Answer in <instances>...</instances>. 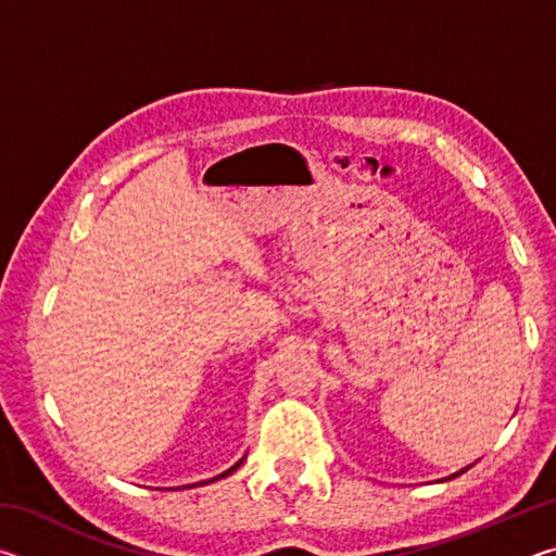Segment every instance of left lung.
Here are the masks:
<instances>
[{
	"label": "left lung",
	"mask_w": 556,
	"mask_h": 556,
	"mask_svg": "<svg viewBox=\"0 0 556 556\" xmlns=\"http://www.w3.org/2000/svg\"><path fill=\"white\" fill-rule=\"evenodd\" d=\"M468 468H470V466H466V468H460V470H456V473H454V476H448V478H446V481H451V478H456V476H460V473H464V470H468Z\"/></svg>",
	"instance_id": "1"
}]
</instances>
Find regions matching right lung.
Returning a JSON list of instances; mask_svg holds the SVG:
<instances>
[{
    "label": "right lung",
    "instance_id": "right-lung-1",
    "mask_svg": "<svg viewBox=\"0 0 556 556\" xmlns=\"http://www.w3.org/2000/svg\"><path fill=\"white\" fill-rule=\"evenodd\" d=\"M242 460H244V456L238 460V464H235V466H230L228 470H223V473L220 476H215V478H208V481H201V483H193V485H186V488H195V485H208V483H215V481H220V478H225V476H230L232 473V470H238L240 468V464H242Z\"/></svg>",
    "mask_w": 556,
    "mask_h": 556
}]
</instances>
